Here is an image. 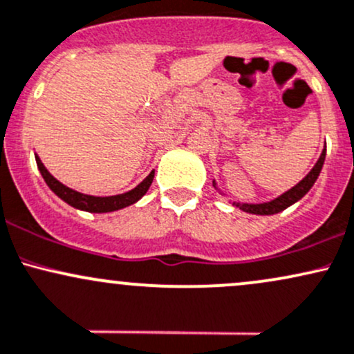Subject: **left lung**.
I'll list each match as a JSON object with an SVG mask.
<instances>
[{
    "label": "left lung",
    "mask_w": 354,
    "mask_h": 354,
    "mask_svg": "<svg viewBox=\"0 0 354 354\" xmlns=\"http://www.w3.org/2000/svg\"><path fill=\"white\" fill-rule=\"evenodd\" d=\"M324 158H326V147H324L323 152H321L316 165L311 169V172H309L308 176L299 182V184H296L295 187L289 189L288 192H284L283 196L274 198V201L263 202V204H239V202H232V205H236V207L244 210V212L257 214V216H272V214H277L281 212V210L288 209L289 205H292L295 202L299 201V198H303L306 194L309 192V189L315 185L316 178L319 176L321 169H323ZM214 187H216V182H214Z\"/></svg>",
    "instance_id": "8db88e82"
}]
</instances>
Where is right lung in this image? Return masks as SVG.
<instances>
[{"mask_svg": "<svg viewBox=\"0 0 354 354\" xmlns=\"http://www.w3.org/2000/svg\"><path fill=\"white\" fill-rule=\"evenodd\" d=\"M35 158H37V165L39 172H41L43 178H45L46 185H48V187L53 190L59 198H62V201H65L66 204H70L71 207L86 210V212L102 214V212H113V210L129 207V205L135 204V202L140 201V198L145 196L147 190H149L150 184H152L153 180V170H152V172H150L149 176H147L144 180L137 185V187L129 190V192L125 194H118V196H110V197L86 196V194L77 192V190L63 185L62 182L57 180V178L51 176L48 170L45 169V165H43V162L39 160L38 156H35Z\"/></svg>", "mask_w": 354, "mask_h": 354, "instance_id": "add662e5", "label": "right lung"}]
</instances>
